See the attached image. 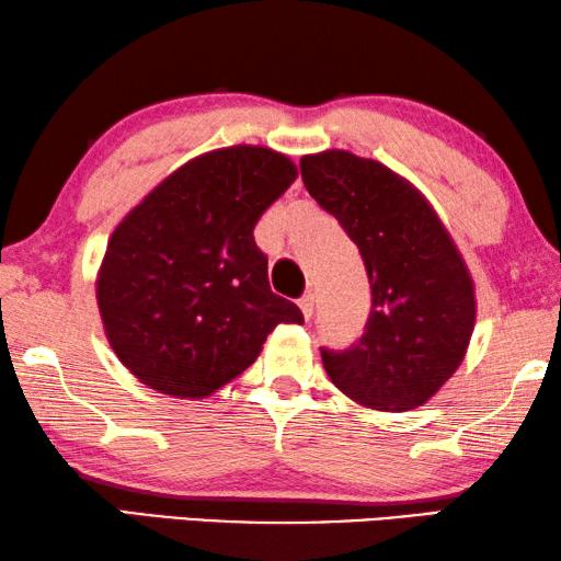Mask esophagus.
I'll use <instances>...</instances> for the list:
<instances>
[{"mask_svg":"<svg viewBox=\"0 0 561 561\" xmlns=\"http://www.w3.org/2000/svg\"><path fill=\"white\" fill-rule=\"evenodd\" d=\"M298 306L302 310V316H306V320L313 318V310H316V296H313V293H306V296L298 300Z\"/></svg>","mask_w":561,"mask_h":561,"instance_id":"1","label":"esophagus"}]
</instances>
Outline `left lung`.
<instances>
[{
	"instance_id": "1",
	"label": "left lung",
	"mask_w": 561,
	"mask_h": 561,
	"mask_svg": "<svg viewBox=\"0 0 561 561\" xmlns=\"http://www.w3.org/2000/svg\"><path fill=\"white\" fill-rule=\"evenodd\" d=\"M308 194L363 255L373 308L360 341L320 347L337 388L363 405L412 410L462 363L474 328L465 261L435 210L408 181L347 151L302 156Z\"/></svg>"
}]
</instances>
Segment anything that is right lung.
Returning a JSON list of instances; mask_svg holds the SVG:
<instances>
[{"label": "right lung", "instance_id": "obj_1", "mask_svg": "<svg viewBox=\"0 0 561 561\" xmlns=\"http://www.w3.org/2000/svg\"><path fill=\"white\" fill-rule=\"evenodd\" d=\"M298 171L263 146L198 156L156 186L106 245L96 300L114 353L149 388L206 398L259 357L275 325L302 323L275 296L253 228Z\"/></svg>", "mask_w": 561, "mask_h": 561}]
</instances>
